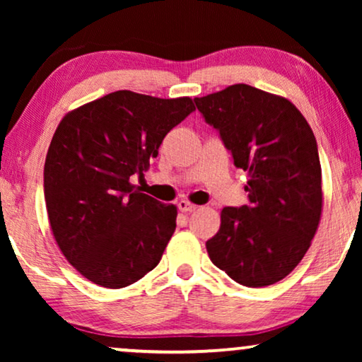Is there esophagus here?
Instances as JSON below:
<instances>
[{
  "instance_id": "34e87169",
  "label": "esophagus",
  "mask_w": 362,
  "mask_h": 362,
  "mask_svg": "<svg viewBox=\"0 0 362 362\" xmlns=\"http://www.w3.org/2000/svg\"><path fill=\"white\" fill-rule=\"evenodd\" d=\"M177 209H180L181 212H192L197 209L196 204H192V202L186 201V199H181L180 202H177Z\"/></svg>"
}]
</instances>
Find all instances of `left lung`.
I'll use <instances>...</instances> for the list:
<instances>
[{
  "mask_svg": "<svg viewBox=\"0 0 362 362\" xmlns=\"http://www.w3.org/2000/svg\"><path fill=\"white\" fill-rule=\"evenodd\" d=\"M194 102L249 176L250 204L221 211L219 230L206 242L209 259L237 284L274 285L300 264L320 226L323 189L313 130L288 98L247 83Z\"/></svg>",
  "mask_w": 362,
  "mask_h": 362,
  "instance_id": "left-lung-1",
  "label": "left lung"
}]
</instances>
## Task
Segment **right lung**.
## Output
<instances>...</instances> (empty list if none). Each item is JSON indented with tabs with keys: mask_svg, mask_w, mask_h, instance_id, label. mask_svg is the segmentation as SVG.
Listing matches in <instances>:
<instances>
[{
	"mask_svg": "<svg viewBox=\"0 0 362 362\" xmlns=\"http://www.w3.org/2000/svg\"><path fill=\"white\" fill-rule=\"evenodd\" d=\"M194 110L191 97L117 90L67 112L44 163V197L59 249L78 274L123 288L160 264L177 209L132 185L163 138Z\"/></svg>",
	"mask_w": 362,
	"mask_h": 362,
	"instance_id": "obj_1",
	"label": "right lung"
}]
</instances>
